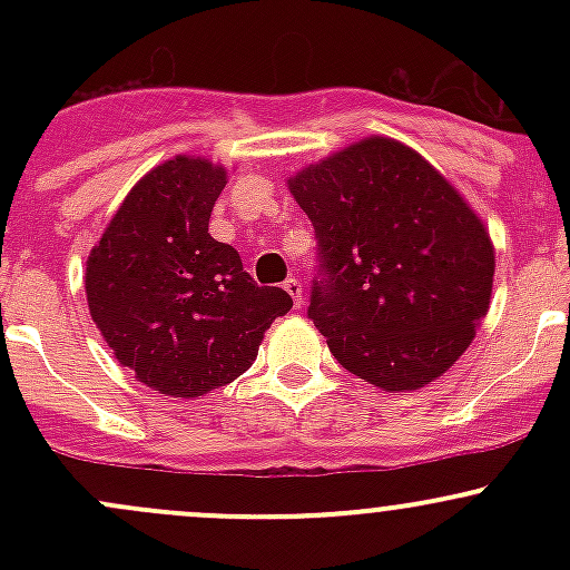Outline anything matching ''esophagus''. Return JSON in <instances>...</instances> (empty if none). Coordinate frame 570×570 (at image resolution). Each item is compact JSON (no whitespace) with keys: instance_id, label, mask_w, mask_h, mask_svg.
<instances>
[{"instance_id":"1","label":"esophagus","mask_w":570,"mask_h":570,"mask_svg":"<svg viewBox=\"0 0 570 570\" xmlns=\"http://www.w3.org/2000/svg\"><path fill=\"white\" fill-rule=\"evenodd\" d=\"M284 289L289 292L292 301H295V308H301L303 306V286H301V281H297V278H286L284 281Z\"/></svg>"}]
</instances>
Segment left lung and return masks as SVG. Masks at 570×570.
<instances>
[{"mask_svg": "<svg viewBox=\"0 0 570 570\" xmlns=\"http://www.w3.org/2000/svg\"><path fill=\"white\" fill-rule=\"evenodd\" d=\"M286 184L317 232L308 317L338 364L383 392L439 381L491 306L485 223L422 154L381 135Z\"/></svg>", "mask_w": 570, "mask_h": 570, "instance_id": "left-lung-1", "label": "left lung"}]
</instances>
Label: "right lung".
Segmentation results:
<instances>
[{
    "label": "right lung",
    "instance_id": "obj_1",
    "mask_svg": "<svg viewBox=\"0 0 570 570\" xmlns=\"http://www.w3.org/2000/svg\"><path fill=\"white\" fill-rule=\"evenodd\" d=\"M226 181L228 170L204 157L165 159L129 189L85 264L90 317L112 355L165 396L193 400L237 381L292 308L209 234Z\"/></svg>",
    "mask_w": 570,
    "mask_h": 570
}]
</instances>
